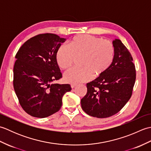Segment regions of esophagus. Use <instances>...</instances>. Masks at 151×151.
Instances as JSON below:
<instances>
[{
	"instance_id": "34e87169",
	"label": "esophagus",
	"mask_w": 151,
	"mask_h": 151,
	"mask_svg": "<svg viewBox=\"0 0 151 151\" xmlns=\"http://www.w3.org/2000/svg\"><path fill=\"white\" fill-rule=\"evenodd\" d=\"M76 86V84H70V87H71L72 89L74 88H75Z\"/></svg>"
}]
</instances>
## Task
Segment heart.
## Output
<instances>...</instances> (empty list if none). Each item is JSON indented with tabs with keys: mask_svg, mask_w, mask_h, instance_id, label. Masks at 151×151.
I'll return each mask as SVG.
<instances>
[{
	"mask_svg": "<svg viewBox=\"0 0 151 151\" xmlns=\"http://www.w3.org/2000/svg\"><path fill=\"white\" fill-rule=\"evenodd\" d=\"M69 47L61 45L58 49L56 59L62 69H69L78 58L82 57L81 69H72L63 76L64 81L72 84L88 81L103 75L110 68L115 58L113 43L101 37L88 34H80L73 37Z\"/></svg>",
	"mask_w": 151,
	"mask_h": 151,
	"instance_id": "heart-1",
	"label": "heart"
}]
</instances>
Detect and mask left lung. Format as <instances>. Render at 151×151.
Returning <instances> with one entry per match:
<instances>
[{
    "instance_id": "left-lung-1",
    "label": "left lung",
    "mask_w": 151,
    "mask_h": 151,
    "mask_svg": "<svg viewBox=\"0 0 151 151\" xmlns=\"http://www.w3.org/2000/svg\"><path fill=\"white\" fill-rule=\"evenodd\" d=\"M115 58L103 75L87 84V93L81 99L86 114L106 118L118 113L129 101L136 81V69L127 48L115 39Z\"/></svg>"
}]
</instances>
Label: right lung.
<instances>
[{
    "label": "right lung",
    "instance_id": "obj_1",
    "mask_svg": "<svg viewBox=\"0 0 151 151\" xmlns=\"http://www.w3.org/2000/svg\"><path fill=\"white\" fill-rule=\"evenodd\" d=\"M65 38L43 34L27 41L16 54L14 88L22 109L35 117H49L58 111L62 97L71 90L69 84L54 83L62 78L56 59Z\"/></svg>",
    "mask_w": 151,
    "mask_h": 151
}]
</instances>
